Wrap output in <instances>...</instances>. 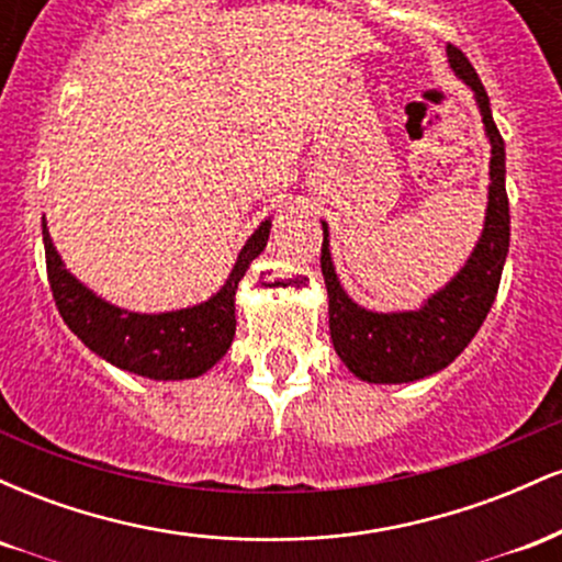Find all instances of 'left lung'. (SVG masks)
I'll list each match as a JSON object with an SVG mask.
<instances>
[{
  "label": "left lung",
  "mask_w": 562,
  "mask_h": 562,
  "mask_svg": "<svg viewBox=\"0 0 562 562\" xmlns=\"http://www.w3.org/2000/svg\"><path fill=\"white\" fill-rule=\"evenodd\" d=\"M449 66L475 92L483 126L492 142L488 166V209L481 240L465 267L447 288L430 295L417 312L378 314L353 303L340 288L330 259L327 224L322 222V277L330 299V338L338 357L367 383H409L454 362L481 330L499 290L509 248V203L505 190V139L492 119L488 94L462 49L447 47Z\"/></svg>",
  "instance_id": "1"
}]
</instances>
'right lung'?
<instances>
[{
	"label": "right lung",
	"instance_id": "1",
	"mask_svg": "<svg viewBox=\"0 0 562 562\" xmlns=\"http://www.w3.org/2000/svg\"><path fill=\"white\" fill-rule=\"evenodd\" d=\"M272 222L250 235L237 256L227 285L214 299L198 306L166 314L124 312L113 303L97 299L63 267L47 224L42 222L44 256H47L49 290L57 312L70 333L102 359L150 380H187L203 375L227 353L235 338V290L250 261L267 248Z\"/></svg>",
	"mask_w": 562,
	"mask_h": 562
}]
</instances>
